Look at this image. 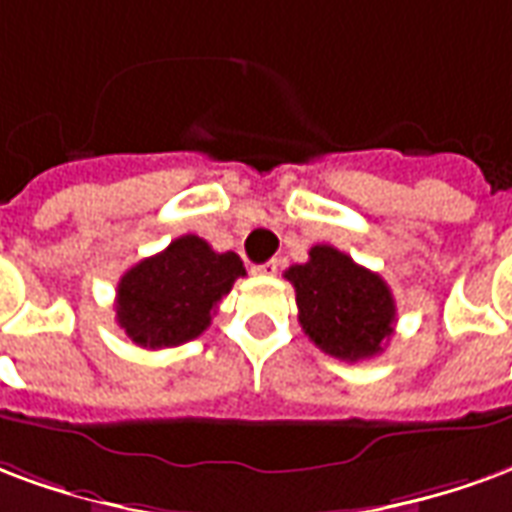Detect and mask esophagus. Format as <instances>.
<instances>
[{
	"instance_id": "esophagus-1",
	"label": "esophagus",
	"mask_w": 512,
	"mask_h": 512,
	"mask_svg": "<svg viewBox=\"0 0 512 512\" xmlns=\"http://www.w3.org/2000/svg\"><path fill=\"white\" fill-rule=\"evenodd\" d=\"M251 270L256 272V275H275V272H278V259L264 261V264H253Z\"/></svg>"
}]
</instances>
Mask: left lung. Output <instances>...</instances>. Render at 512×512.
Listing matches in <instances>:
<instances>
[{"label":"left lung","mask_w":512,"mask_h":512,"mask_svg":"<svg viewBox=\"0 0 512 512\" xmlns=\"http://www.w3.org/2000/svg\"><path fill=\"white\" fill-rule=\"evenodd\" d=\"M311 259L286 270L300 324L324 354L357 363L382 352L395 324L390 286L333 245H313Z\"/></svg>","instance_id":"obj_1"}]
</instances>
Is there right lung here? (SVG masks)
Here are the masks:
<instances>
[{
    "label": "right lung",
    "instance_id": "add662e5",
    "mask_svg": "<svg viewBox=\"0 0 512 512\" xmlns=\"http://www.w3.org/2000/svg\"><path fill=\"white\" fill-rule=\"evenodd\" d=\"M245 275L237 253L212 251L185 234L130 267L117 286V322L136 346L169 349L199 338L218 302Z\"/></svg>",
    "mask_w": 512,
    "mask_h": 512
}]
</instances>
